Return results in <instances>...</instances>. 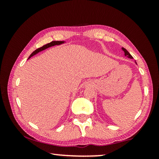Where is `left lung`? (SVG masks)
Listing matches in <instances>:
<instances>
[{"label":"left lung","mask_w":159,"mask_h":159,"mask_svg":"<svg viewBox=\"0 0 159 159\" xmlns=\"http://www.w3.org/2000/svg\"><path fill=\"white\" fill-rule=\"evenodd\" d=\"M121 50H122V51H124V53H125V56H127V57L129 58H133V57H132V56H131V54H130L129 52H128L125 48H121ZM135 64H137L136 61H135Z\"/></svg>","instance_id":"1"}]
</instances>
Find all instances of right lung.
Segmentation results:
<instances>
[{
    "mask_svg": "<svg viewBox=\"0 0 159 159\" xmlns=\"http://www.w3.org/2000/svg\"><path fill=\"white\" fill-rule=\"evenodd\" d=\"M66 43V42H65V41H52V42L48 43V44L45 45H43V46H42L41 48H38L37 50H35V51H34L32 52L31 55L29 56V58L32 57V56H34V55H36L37 53H40V52L44 51V50L47 49V48H50V47L54 46V45H61V44H63V43ZM29 58H28V59H29Z\"/></svg>",
    "mask_w": 159,
    "mask_h": 159,
    "instance_id": "right-lung-1",
    "label": "right lung"
}]
</instances>
